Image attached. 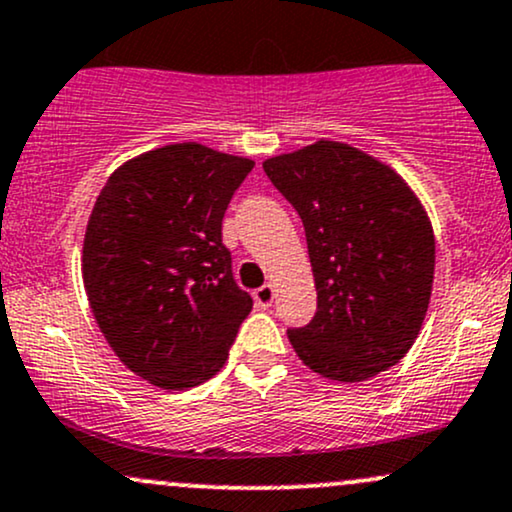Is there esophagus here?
I'll return each mask as SVG.
<instances>
[{
	"instance_id": "34e87169",
	"label": "esophagus",
	"mask_w": 512,
	"mask_h": 512,
	"mask_svg": "<svg viewBox=\"0 0 512 512\" xmlns=\"http://www.w3.org/2000/svg\"><path fill=\"white\" fill-rule=\"evenodd\" d=\"M255 303L260 305V308H269V305L274 303V286L272 284L260 286V289L255 291Z\"/></svg>"
}]
</instances>
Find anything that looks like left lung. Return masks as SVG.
<instances>
[{"mask_svg": "<svg viewBox=\"0 0 512 512\" xmlns=\"http://www.w3.org/2000/svg\"><path fill=\"white\" fill-rule=\"evenodd\" d=\"M298 216L317 289L310 325L289 330L313 373L361 383L395 366L431 303L436 238L409 182L380 158L320 139L262 163Z\"/></svg>", "mask_w": 512, "mask_h": 512, "instance_id": "8db88e82", "label": "left lung"}]
</instances>
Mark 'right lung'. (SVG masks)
Wrapping results in <instances>:
<instances>
[{"label":"right lung","mask_w":512,"mask_h":512,"mask_svg":"<svg viewBox=\"0 0 512 512\" xmlns=\"http://www.w3.org/2000/svg\"><path fill=\"white\" fill-rule=\"evenodd\" d=\"M252 166L197 142L166 144L122 163L88 216L91 313L115 356L161 390L214 378L250 315L221 221Z\"/></svg>","instance_id":"obj_1"}]
</instances>
